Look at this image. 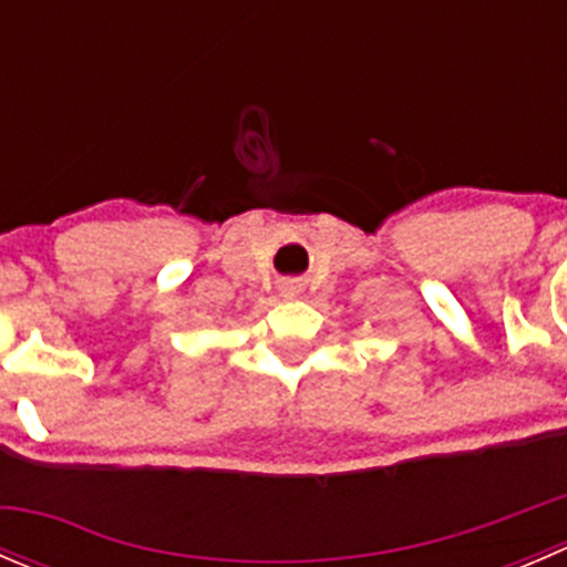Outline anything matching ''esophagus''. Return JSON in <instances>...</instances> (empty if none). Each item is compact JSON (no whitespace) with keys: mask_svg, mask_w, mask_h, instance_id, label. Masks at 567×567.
<instances>
[{"mask_svg":"<svg viewBox=\"0 0 567 567\" xmlns=\"http://www.w3.org/2000/svg\"><path fill=\"white\" fill-rule=\"evenodd\" d=\"M279 290H282L285 296H296L301 290V285L299 282H293V279H290V282H282L279 285Z\"/></svg>","mask_w":567,"mask_h":567,"instance_id":"1","label":"esophagus"}]
</instances>
